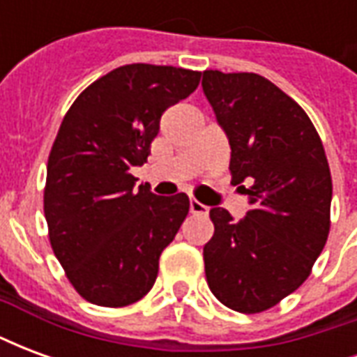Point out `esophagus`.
<instances>
[{
    "instance_id": "34e87169",
    "label": "esophagus",
    "mask_w": 357,
    "mask_h": 357,
    "mask_svg": "<svg viewBox=\"0 0 357 357\" xmlns=\"http://www.w3.org/2000/svg\"><path fill=\"white\" fill-rule=\"evenodd\" d=\"M189 208H191L193 214H199V216H206V214H208V206L199 202L197 199H191V201H189Z\"/></svg>"
}]
</instances>
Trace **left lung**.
<instances>
[{"label": "left lung", "instance_id": "left-lung-1", "mask_svg": "<svg viewBox=\"0 0 357 357\" xmlns=\"http://www.w3.org/2000/svg\"><path fill=\"white\" fill-rule=\"evenodd\" d=\"M202 91L231 147V181L250 204L241 222L225 208L210 210L206 281L224 306L256 314L296 291L321 255L329 164L302 107L260 74L204 70Z\"/></svg>", "mask_w": 357, "mask_h": 357}]
</instances>
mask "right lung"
I'll list each match as a JSON object with an SVG mask.
<instances>
[{
  "instance_id": "right-lung-1",
  "label": "right lung",
  "mask_w": 357,
  "mask_h": 357,
  "mask_svg": "<svg viewBox=\"0 0 357 357\" xmlns=\"http://www.w3.org/2000/svg\"><path fill=\"white\" fill-rule=\"evenodd\" d=\"M199 82L201 73L176 66H120L84 89L59 128L43 212L53 252L91 304L128 306L155 284L189 197L133 189L132 168L147 162L164 110Z\"/></svg>"
}]
</instances>
